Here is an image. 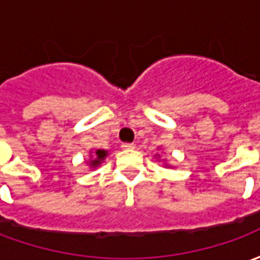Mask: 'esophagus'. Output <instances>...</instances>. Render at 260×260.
I'll list each match as a JSON object with an SVG mask.
<instances>
[{"instance_id": "1", "label": "esophagus", "mask_w": 260, "mask_h": 260, "mask_svg": "<svg viewBox=\"0 0 260 260\" xmlns=\"http://www.w3.org/2000/svg\"><path fill=\"white\" fill-rule=\"evenodd\" d=\"M121 147H124V149H134V147H135V143H122Z\"/></svg>"}]
</instances>
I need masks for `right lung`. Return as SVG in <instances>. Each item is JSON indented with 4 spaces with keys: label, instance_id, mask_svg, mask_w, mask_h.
I'll list each match as a JSON object with an SVG mask.
<instances>
[{
    "label": "right lung",
    "instance_id": "1",
    "mask_svg": "<svg viewBox=\"0 0 260 260\" xmlns=\"http://www.w3.org/2000/svg\"><path fill=\"white\" fill-rule=\"evenodd\" d=\"M106 154H107V152H106V150H97L96 152V160H93V161H91V164H93V166H97V164H100V161H102L103 158L106 157Z\"/></svg>",
    "mask_w": 260,
    "mask_h": 260
}]
</instances>
